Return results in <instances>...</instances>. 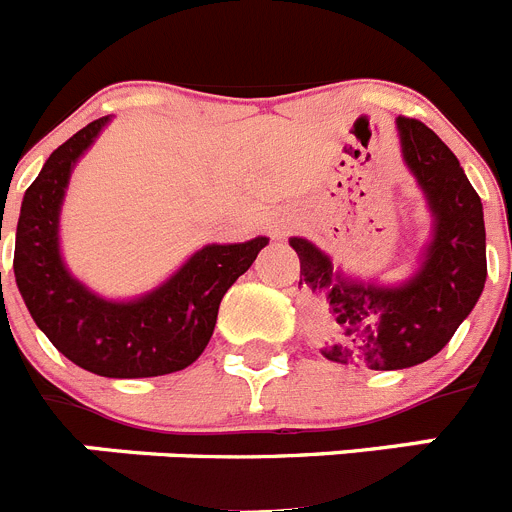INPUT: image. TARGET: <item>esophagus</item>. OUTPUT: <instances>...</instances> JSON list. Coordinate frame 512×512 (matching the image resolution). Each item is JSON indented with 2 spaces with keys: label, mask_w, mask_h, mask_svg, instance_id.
Masks as SVG:
<instances>
[{
  "label": "esophagus",
  "mask_w": 512,
  "mask_h": 512,
  "mask_svg": "<svg viewBox=\"0 0 512 512\" xmlns=\"http://www.w3.org/2000/svg\"><path fill=\"white\" fill-rule=\"evenodd\" d=\"M271 233H274V238H282L287 233V223H274L271 225Z\"/></svg>",
  "instance_id": "1"
}]
</instances>
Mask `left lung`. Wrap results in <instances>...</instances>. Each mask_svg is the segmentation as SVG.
<instances>
[{"instance_id": "left-lung-1", "label": "left lung", "mask_w": 512, "mask_h": 512, "mask_svg": "<svg viewBox=\"0 0 512 512\" xmlns=\"http://www.w3.org/2000/svg\"><path fill=\"white\" fill-rule=\"evenodd\" d=\"M402 164L431 212V238L400 284L351 277L307 238L300 256L307 320L328 361L395 372L433 359L477 305L487 279L485 212L459 158L420 120L397 117Z\"/></svg>"}]
</instances>
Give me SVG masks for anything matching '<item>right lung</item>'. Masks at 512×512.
Returning <instances> with one entry per match:
<instances>
[{
	"mask_svg": "<svg viewBox=\"0 0 512 512\" xmlns=\"http://www.w3.org/2000/svg\"><path fill=\"white\" fill-rule=\"evenodd\" d=\"M112 117H99L48 156L22 197L15 282L35 325L76 366L110 379L161 377L200 359L217 307L251 269L266 235L207 243L164 282L130 300H110L76 279L61 253V207L74 166Z\"/></svg>",
	"mask_w": 512,
	"mask_h": 512,
	"instance_id": "1",
	"label": "right lung"
}]
</instances>
